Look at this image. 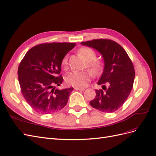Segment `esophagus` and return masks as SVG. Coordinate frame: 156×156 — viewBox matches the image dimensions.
I'll list each match as a JSON object with an SVG mask.
<instances>
[{
	"mask_svg": "<svg viewBox=\"0 0 156 156\" xmlns=\"http://www.w3.org/2000/svg\"><path fill=\"white\" fill-rule=\"evenodd\" d=\"M74 90H76V91H83V90H85V89H84V88H79V87H74Z\"/></svg>",
	"mask_w": 156,
	"mask_h": 156,
	"instance_id": "1",
	"label": "esophagus"
}]
</instances>
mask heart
Returning <instances> with one entry per match:
<instances>
[{"instance_id":"b5f03b06","label":"heart","mask_w":156,"mask_h":156,"mask_svg":"<svg viewBox=\"0 0 156 156\" xmlns=\"http://www.w3.org/2000/svg\"><path fill=\"white\" fill-rule=\"evenodd\" d=\"M78 52L83 58L87 62V65L95 74H99L102 69V63L99 61L94 60L95 52L90 48L83 47L79 49ZM62 66L65 69L67 65V57H65L62 61ZM91 78V73L88 70H76L70 73L66 78L68 84L75 87H85Z\"/></svg>"}]
</instances>
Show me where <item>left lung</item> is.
I'll return each instance as SVG.
<instances>
[{"label":"left lung","instance_id":"left-lung-1","mask_svg":"<svg viewBox=\"0 0 156 156\" xmlns=\"http://www.w3.org/2000/svg\"><path fill=\"white\" fill-rule=\"evenodd\" d=\"M81 44L95 49L104 61L103 72L97 82L103 85V90H95L90 105L103 112H115L125 103L133 88L135 70L131 59L119 44L110 40H93Z\"/></svg>","mask_w":156,"mask_h":156}]
</instances>
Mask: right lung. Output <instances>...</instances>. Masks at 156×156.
Returning <instances> with one entry per match:
<instances>
[{
    "label": "right lung",
    "mask_w": 156,
    "mask_h": 156,
    "mask_svg": "<svg viewBox=\"0 0 156 156\" xmlns=\"http://www.w3.org/2000/svg\"><path fill=\"white\" fill-rule=\"evenodd\" d=\"M75 43H49L35 46L27 52L17 74L21 93L37 112L50 114L63 108L73 87L55 88L63 81L59 76L61 63Z\"/></svg>",
    "instance_id": "1"
}]
</instances>
